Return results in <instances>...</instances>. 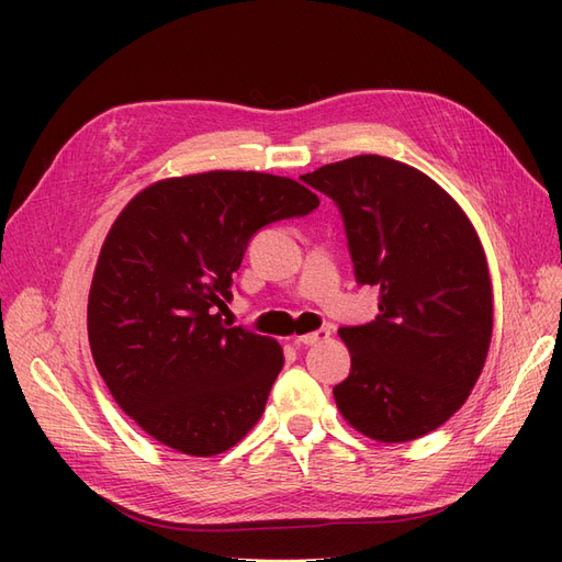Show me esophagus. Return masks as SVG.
Instances as JSON below:
<instances>
[{
    "label": "esophagus",
    "mask_w": 562,
    "mask_h": 562,
    "mask_svg": "<svg viewBox=\"0 0 562 562\" xmlns=\"http://www.w3.org/2000/svg\"><path fill=\"white\" fill-rule=\"evenodd\" d=\"M328 337H330V330L321 328V330H314V333H307V335H300V337H295V345H297V347H300V345H304V347H314V345L326 342Z\"/></svg>",
    "instance_id": "1"
}]
</instances>
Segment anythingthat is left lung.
Returning a JSON list of instances; mask_svg holds the SVG:
<instances>
[{"instance_id":"left-lung-1","label":"left lung","mask_w":562,"mask_h":562,"mask_svg":"<svg viewBox=\"0 0 562 562\" xmlns=\"http://www.w3.org/2000/svg\"><path fill=\"white\" fill-rule=\"evenodd\" d=\"M342 213L356 281L380 288V314L339 328L351 372L337 411L380 443L448 422L479 382L492 337V281L462 206L403 161L359 155L302 176Z\"/></svg>"}]
</instances>
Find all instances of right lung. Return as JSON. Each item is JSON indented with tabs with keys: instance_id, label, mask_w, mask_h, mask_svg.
Returning a JSON list of instances; mask_svg holds the SVG:
<instances>
[{
	"instance_id": "obj_1",
	"label": "right lung",
	"mask_w": 562,
	"mask_h": 562,
	"mask_svg": "<svg viewBox=\"0 0 562 562\" xmlns=\"http://www.w3.org/2000/svg\"><path fill=\"white\" fill-rule=\"evenodd\" d=\"M316 206L291 178L209 171L151 182L119 213L93 271L89 345L112 398L145 434L211 457L258 424L283 349L227 326L232 277L255 232Z\"/></svg>"
}]
</instances>
